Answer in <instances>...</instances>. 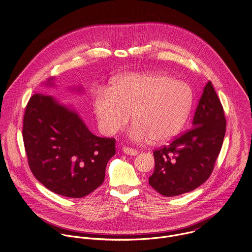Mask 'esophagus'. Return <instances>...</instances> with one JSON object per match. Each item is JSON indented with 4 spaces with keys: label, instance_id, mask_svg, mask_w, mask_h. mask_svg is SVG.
<instances>
[{
    "label": "esophagus",
    "instance_id": "esophagus-1",
    "mask_svg": "<svg viewBox=\"0 0 252 252\" xmlns=\"http://www.w3.org/2000/svg\"><path fill=\"white\" fill-rule=\"evenodd\" d=\"M122 151L125 153V154H127V155H131V156H136L137 154H138V151L136 150V149H133V148H131V147H123L122 148Z\"/></svg>",
    "mask_w": 252,
    "mask_h": 252
}]
</instances>
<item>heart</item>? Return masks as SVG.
Returning <instances> with one entry per match:
<instances>
[{"mask_svg": "<svg viewBox=\"0 0 252 252\" xmlns=\"http://www.w3.org/2000/svg\"><path fill=\"white\" fill-rule=\"evenodd\" d=\"M192 107V91L183 81L161 72L129 73L95 99L102 130L115 134L129 122L128 137L137 143H164L184 126Z\"/></svg>", "mask_w": 252, "mask_h": 252, "instance_id": "heart-1", "label": "heart"}]
</instances>
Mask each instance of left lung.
Masks as SVG:
<instances>
[{"label": "left lung", "instance_id": "left-lung-1", "mask_svg": "<svg viewBox=\"0 0 252 252\" xmlns=\"http://www.w3.org/2000/svg\"><path fill=\"white\" fill-rule=\"evenodd\" d=\"M226 131V119L209 81L196 108L192 128L153 152L155 167L148 182L158 193L173 197L190 192L211 176Z\"/></svg>", "mask_w": 252, "mask_h": 252}]
</instances>
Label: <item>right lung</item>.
I'll return each mask as SVG.
<instances>
[{"instance_id":"right-lung-1","label":"right lung","mask_w":252,"mask_h":252,"mask_svg":"<svg viewBox=\"0 0 252 252\" xmlns=\"http://www.w3.org/2000/svg\"><path fill=\"white\" fill-rule=\"evenodd\" d=\"M54 80L44 85L53 87ZM72 91L81 94L83 88L72 87ZM22 134L35 178L50 191L69 198H82L98 188L115 154L114 139L95 136L72 105L41 93L27 104Z\"/></svg>"}]
</instances>
